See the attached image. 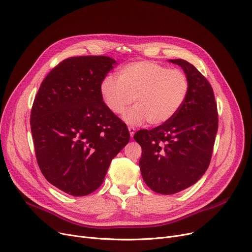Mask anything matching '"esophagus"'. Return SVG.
<instances>
[{
	"mask_svg": "<svg viewBox=\"0 0 252 252\" xmlns=\"http://www.w3.org/2000/svg\"><path fill=\"white\" fill-rule=\"evenodd\" d=\"M128 131H129V136L130 138H133L135 133H136V128L133 127V126H128Z\"/></svg>",
	"mask_w": 252,
	"mask_h": 252,
	"instance_id": "obj_1",
	"label": "esophagus"
}]
</instances>
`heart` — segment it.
I'll list each match as a JSON object with an SVG mask.
<instances>
[{
    "mask_svg": "<svg viewBox=\"0 0 252 252\" xmlns=\"http://www.w3.org/2000/svg\"><path fill=\"white\" fill-rule=\"evenodd\" d=\"M104 105L113 114L124 113L135 102V107L125 115V122L139 125L148 122L160 126L173 118L187 99L190 83L180 69L153 61L129 63L116 73L106 75L99 87Z\"/></svg>",
    "mask_w": 252,
    "mask_h": 252,
    "instance_id": "obj_1",
    "label": "heart"
}]
</instances>
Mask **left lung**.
I'll list each match as a JSON object with an SVG mask.
<instances>
[{
	"label": "left lung",
	"instance_id": "8db88e82",
	"mask_svg": "<svg viewBox=\"0 0 252 252\" xmlns=\"http://www.w3.org/2000/svg\"><path fill=\"white\" fill-rule=\"evenodd\" d=\"M168 61L181 66L189 78L187 99L169 122L134 136L142 147L139 166L144 182L164 195L189 188L204 175L219 126L215 94L207 79L186 60Z\"/></svg>",
	"mask_w": 252,
	"mask_h": 252
}]
</instances>
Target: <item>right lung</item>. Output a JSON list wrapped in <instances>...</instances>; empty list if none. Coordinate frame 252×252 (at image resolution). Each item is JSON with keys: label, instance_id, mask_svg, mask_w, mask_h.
Returning a JSON list of instances; mask_svg holds the SVG:
<instances>
[{"label": "right lung", "instance_id": "add662e5", "mask_svg": "<svg viewBox=\"0 0 252 252\" xmlns=\"http://www.w3.org/2000/svg\"><path fill=\"white\" fill-rule=\"evenodd\" d=\"M116 64L107 56L65 59L34 98L31 127L37 164L49 183L69 195L97 190L129 141L126 124L106 108L99 90Z\"/></svg>", "mask_w": 252, "mask_h": 252}]
</instances>
